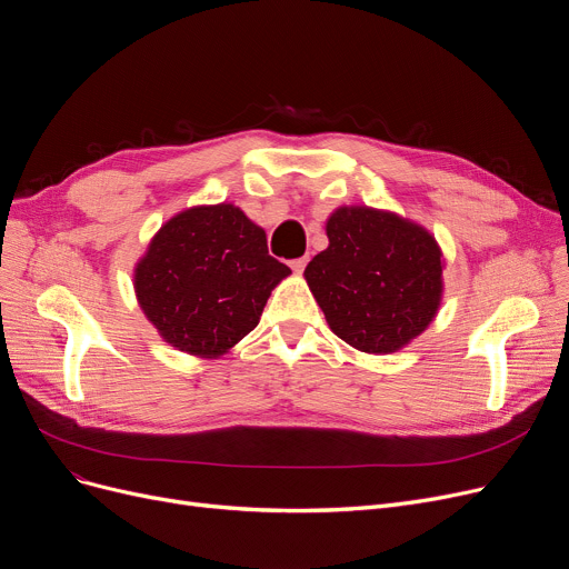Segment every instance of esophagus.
I'll list each match as a JSON object with an SVG mask.
<instances>
[{"label": "esophagus", "instance_id": "obj_1", "mask_svg": "<svg viewBox=\"0 0 569 569\" xmlns=\"http://www.w3.org/2000/svg\"><path fill=\"white\" fill-rule=\"evenodd\" d=\"M307 262H309V256H302V258H295V260H290L292 272H295V274H302V272H305V267H307Z\"/></svg>", "mask_w": 569, "mask_h": 569}]
</instances>
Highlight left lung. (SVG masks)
I'll list each match as a JSON object with an SVG mask.
<instances>
[{
  "label": "left lung",
  "instance_id": "obj_1",
  "mask_svg": "<svg viewBox=\"0 0 569 569\" xmlns=\"http://www.w3.org/2000/svg\"><path fill=\"white\" fill-rule=\"evenodd\" d=\"M330 247L305 279L330 330L348 346L387 355L420 337L442 302V251L420 223L343 204L325 223Z\"/></svg>",
  "mask_w": 569,
  "mask_h": 569
}]
</instances>
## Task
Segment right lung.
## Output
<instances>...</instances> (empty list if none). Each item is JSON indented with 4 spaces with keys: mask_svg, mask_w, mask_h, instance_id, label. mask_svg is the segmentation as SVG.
Instances as JSON below:
<instances>
[{
    "mask_svg": "<svg viewBox=\"0 0 569 569\" xmlns=\"http://www.w3.org/2000/svg\"><path fill=\"white\" fill-rule=\"evenodd\" d=\"M290 274L267 234L232 202L196 204L168 219L136 262L133 288L166 343L217 360L258 325Z\"/></svg>",
    "mask_w": 569,
    "mask_h": 569,
    "instance_id": "add662e5",
    "label": "right lung"
}]
</instances>
